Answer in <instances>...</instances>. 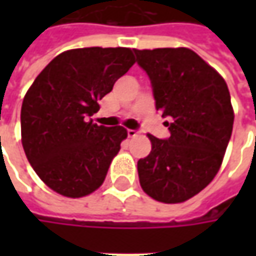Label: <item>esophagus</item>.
<instances>
[{
  "instance_id": "34e87169",
  "label": "esophagus",
  "mask_w": 256,
  "mask_h": 256,
  "mask_svg": "<svg viewBox=\"0 0 256 256\" xmlns=\"http://www.w3.org/2000/svg\"><path fill=\"white\" fill-rule=\"evenodd\" d=\"M126 134H128V136H130V138H134V136H136V135H138V131H136V130H128V131H126Z\"/></svg>"
}]
</instances>
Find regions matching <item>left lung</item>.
Returning <instances> with one entry per match:
<instances>
[{
	"label": "left lung",
	"mask_w": 256,
	"mask_h": 256,
	"mask_svg": "<svg viewBox=\"0 0 256 256\" xmlns=\"http://www.w3.org/2000/svg\"><path fill=\"white\" fill-rule=\"evenodd\" d=\"M152 86L166 140L148 135L152 150L138 161L145 194L178 204L201 192L221 166L231 140L234 111L226 82L188 48L134 50Z\"/></svg>",
	"instance_id": "obj_1"
}]
</instances>
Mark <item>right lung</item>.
I'll return each instance as SVG.
<instances>
[{"instance_id":"right-lung-1","label":"right lung","mask_w":256,"mask_h":256,"mask_svg":"<svg viewBox=\"0 0 256 256\" xmlns=\"http://www.w3.org/2000/svg\"><path fill=\"white\" fill-rule=\"evenodd\" d=\"M135 62L130 48H76L45 66L21 108L25 155L36 175L64 196L81 198L102 185L126 138L122 126L92 122L102 100Z\"/></svg>"}]
</instances>
